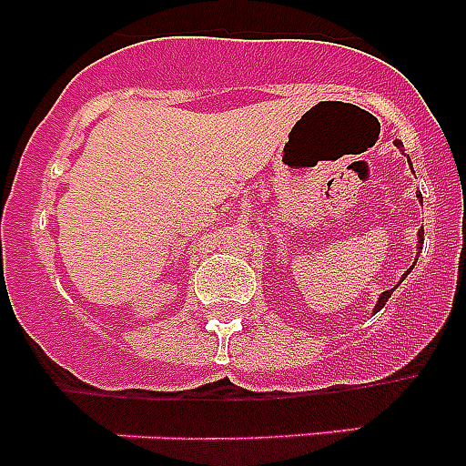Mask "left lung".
Wrapping results in <instances>:
<instances>
[{
  "label": "left lung",
  "mask_w": 466,
  "mask_h": 466,
  "mask_svg": "<svg viewBox=\"0 0 466 466\" xmlns=\"http://www.w3.org/2000/svg\"><path fill=\"white\" fill-rule=\"evenodd\" d=\"M394 144H397L399 149L403 151V144L399 142V139H397V142H394ZM420 203H422V196H420ZM422 236H425V233H422V230H420V249H422ZM406 275H409V273H406ZM401 279H403V278H401ZM392 291H394V289H387V291H382V296H380V299H378V303H376V308H373V312H378V310H380L382 306H385V303H387V299H390V296H392Z\"/></svg>",
  "instance_id": "obj_1"
}]
</instances>
